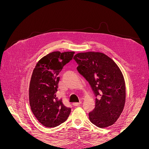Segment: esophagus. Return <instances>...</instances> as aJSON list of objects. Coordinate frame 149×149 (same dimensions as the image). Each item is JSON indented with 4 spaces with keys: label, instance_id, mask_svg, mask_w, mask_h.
I'll list each match as a JSON object with an SVG mask.
<instances>
[{
    "label": "esophagus",
    "instance_id": "1",
    "mask_svg": "<svg viewBox=\"0 0 149 149\" xmlns=\"http://www.w3.org/2000/svg\"><path fill=\"white\" fill-rule=\"evenodd\" d=\"M81 104V102H73V105L75 106H79Z\"/></svg>",
    "mask_w": 149,
    "mask_h": 149
}]
</instances>
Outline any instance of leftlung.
<instances>
[{"label": "left lung", "mask_w": 149, "mask_h": 149, "mask_svg": "<svg viewBox=\"0 0 149 149\" xmlns=\"http://www.w3.org/2000/svg\"><path fill=\"white\" fill-rule=\"evenodd\" d=\"M73 59L79 73L91 85L96 96L94 109L89 113L91 123L100 128L114 124L124 109L125 85L123 73L116 63L105 54L79 53Z\"/></svg>", "instance_id": "8db88e82"}]
</instances>
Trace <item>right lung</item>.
Returning <instances> with one entry per match:
<instances>
[{
    "instance_id": "right-lung-1",
    "label": "right lung",
    "mask_w": 149,
    "mask_h": 149,
    "mask_svg": "<svg viewBox=\"0 0 149 149\" xmlns=\"http://www.w3.org/2000/svg\"><path fill=\"white\" fill-rule=\"evenodd\" d=\"M74 52H53L40 59L31 75L29 102L35 118L47 127H55L66 120L71 112L56 97L58 74L73 59Z\"/></svg>"
}]
</instances>
